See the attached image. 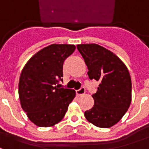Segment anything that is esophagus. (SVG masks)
<instances>
[{
    "label": "esophagus",
    "instance_id": "esophagus-1",
    "mask_svg": "<svg viewBox=\"0 0 149 149\" xmlns=\"http://www.w3.org/2000/svg\"><path fill=\"white\" fill-rule=\"evenodd\" d=\"M84 93H85V88H81L80 89H78V90L76 91V94H77V97L82 96V95H84Z\"/></svg>",
    "mask_w": 149,
    "mask_h": 149
}]
</instances>
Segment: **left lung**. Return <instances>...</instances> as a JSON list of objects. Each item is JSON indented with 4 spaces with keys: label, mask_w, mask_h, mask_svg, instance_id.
Listing matches in <instances>:
<instances>
[{
    "label": "left lung",
    "mask_w": 149,
    "mask_h": 149,
    "mask_svg": "<svg viewBox=\"0 0 149 149\" xmlns=\"http://www.w3.org/2000/svg\"><path fill=\"white\" fill-rule=\"evenodd\" d=\"M87 65L90 80L99 81L92 95L93 107L84 112L88 122L99 128H110L125 115L132 100V81L126 65L109 49L97 44L78 45Z\"/></svg>",
    "instance_id": "1"
}]
</instances>
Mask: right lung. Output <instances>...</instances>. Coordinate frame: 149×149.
Wrapping results in <instances>:
<instances>
[{
	"label": "right lung",
	"instance_id": "add662e5",
	"mask_svg": "<svg viewBox=\"0 0 149 149\" xmlns=\"http://www.w3.org/2000/svg\"><path fill=\"white\" fill-rule=\"evenodd\" d=\"M75 49L73 45L52 44L33 56L22 69L18 86L21 108L39 127L61 121L74 99V90L57 84L62 81L64 61Z\"/></svg>",
	"mask_w": 149,
	"mask_h": 149
}]
</instances>
